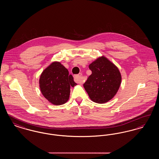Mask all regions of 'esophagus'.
I'll return each instance as SVG.
<instances>
[{
    "label": "esophagus",
    "mask_w": 159,
    "mask_h": 159,
    "mask_svg": "<svg viewBox=\"0 0 159 159\" xmlns=\"http://www.w3.org/2000/svg\"><path fill=\"white\" fill-rule=\"evenodd\" d=\"M74 79H75V81L76 82V83H80V84L83 83V80L82 77V74L75 75Z\"/></svg>",
    "instance_id": "esophagus-1"
}]
</instances>
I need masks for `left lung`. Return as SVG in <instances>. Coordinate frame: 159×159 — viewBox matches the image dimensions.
I'll list each match as a JSON object with an SVG mask.
<instances>
[{"label": "left lung", "mask_w": 159, "mask_h": 159, "mask_svg": "<svg viewBox=\"0 0 159 159\" xmlns=\"http://www.w3.org/2000/svg\"><path fill=\"white\" fill-rule=\"evenodd\" d=\"M89 68L92 74L83 84L84 88L92 101L106 103L113 98L120 88L119 70L104 56L92 62Z\"/></svg>", "instance_id": "obj_1"}]
</instances>
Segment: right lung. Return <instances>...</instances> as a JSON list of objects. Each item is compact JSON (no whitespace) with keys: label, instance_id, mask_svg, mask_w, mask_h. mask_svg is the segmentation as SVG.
I'll use <instances>...</instances> for the list:
<instances>
[{"label":"right lung","instance_id":"right-lung-1","mask_svg":"<svg viewBox=\"0 0 159 159\" xmlns=\"http://www.w3.org/2000/svg\"><path fill=\"white\" fill-rule=\"evenodd\" d=\"M76 84L68 70L60 62H53L42 73L39 86L42 95L53 105L65 104L69 99L70 86Z\"/></svg>","mask_w":159,"mask_h":159}]
</instances>
